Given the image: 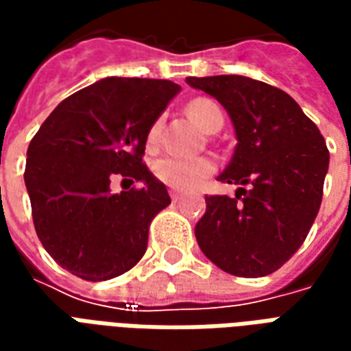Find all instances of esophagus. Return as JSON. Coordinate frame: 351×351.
Returning <instances> with one entry per match:
<instances>
[{
	"label": "esophagus",
	"instance_id": "obj_1",
	"mask_svg": "<svg viewBox=\"0 0 351 351\" xmlns=\"http://www.w3.org/2000/svg\"><path fill=\"white\" fill-rule=\"evenodd\" d=\"M171 199H173L175 203H180V201L184 199V195L182 193H178V191H171Z\"/></svg>",
	"mask_w": 351,
	"mask_h": 351
}]
</instances>
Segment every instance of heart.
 I'll use <instances>...</instances> for the list:
<instances>
[{
	"label": "heart",
	"instance_id": "1",
	"mask_svg": "<svg viewBox=\"0 0 351 351\" xmlns=\"http://www.w3.org/2000/svg\"><path fill=\"white\" fill-rule=\"evenodd\" d=\"M188 116L197 123L201 130L210 131L216 125H221L223 114L220 107L213 99L197 97L188 103ZM160 137V122H156L148 133V143L154 145ZM216 171V163L210 158H180V156H165L154 163V175L158 180L178 191H188L205 182Z\"/></svg>",
	"mask_w": 351,
	"mask_h": 351
}]
</instances>
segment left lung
I'll return each instance as SVG.
<instances>
[{
	"instance_id": "obj_1",
	"label": "left lung",
	"mask_w": 351,
	"mask_h": 351,
	"mask_svg": "<svg viewBox=\"0 0 351 351\" xmlns=\"http://www.w3.org/2000/svg\"><path fill=\"white\" fill-rule=\"evenodd\" d=\"M186 82L228 110L237 146L218 180L241 186L235 197H205L206 213L195 226L199 248L229 274H271L299 250L316 220L329 169L327 145L280 88L241 75Z\"/></svg>"
}]
</instances>
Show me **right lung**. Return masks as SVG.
I'll list each match as a JSON object with an SVG mask.
<instances>
[{"mask_svg":"<svg viewBox=\"0 0 351 351\" xmlns=\"http://www.w3.org/2000/svg\"><path fill=\"white\" fill-rule=\"evenodd\" d=\"M178 92L171 80L107 77L62 101L32 138L24 182L35 231L75 276L110 280L145 256L150 221L171 197L143 154ZM116 174L143 188L112 194Z\"/></svg>","mask_w":351,"mask_h":351,"instance_id":"1","label":"right lung"}]
</instances>
